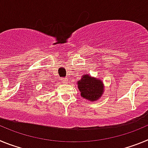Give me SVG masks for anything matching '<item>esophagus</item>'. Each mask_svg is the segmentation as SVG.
<instances>
[{"label": "esophagus", "instance_id": "34e87169", "mask_svg": "<svg viewBox=\"0 0 148 148\" xmlns=\"http://www.w3.org/2000/svg\"><path fill=\"white\" fill-rule=\"evenodd\" d=\"M61 81L64 84H67L68 83V78H61Z\"/></svg>", "mask_w": 148, "mask_h": 148}]
</instances>
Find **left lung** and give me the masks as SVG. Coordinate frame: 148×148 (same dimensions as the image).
I'll use <instances>...</instances> for the list:
<instances>
[{
	"label": "left lung",
	"mask_w": 148,
	"mask_h": 148,
	"mask_svg": "<svg viewBox=\"0 0 148 148\" xmlns=\"http://www.w3.org/2000/svg\"><path fill=\"white\" fill-rule=\"evenodd\" d=\"M81 96L90 101H95L102 96L104 91V83L101 79L89 75H83L77 82Z\"/></svg>",
	"instance_id": "left-lung-1"
}]
</instances>
